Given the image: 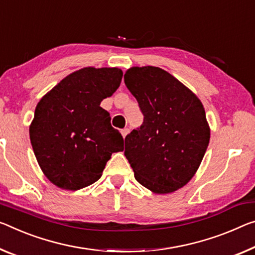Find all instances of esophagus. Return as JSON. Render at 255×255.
Returning <instances> with one entry per match:
<instances>
[{"mask_svg":"<svg viewBox=\"0 0 255 255\" xmlns=\"http://www.w3.org/2000/svg\"><path fill=\"white\" fill-rule=\"evenodd\" d=\"M128 132H129V129H128V128H124V129H121V135H123L124 138H125V137L127 136Z\"/></svg>","mask_w":255,"mask_h":255,"instance_id":"esophagus-1","label":"esophagus"}]
</instances>
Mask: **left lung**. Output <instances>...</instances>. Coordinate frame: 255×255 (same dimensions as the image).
I'll return each mask as SVG.
<instances>
[{"label": "left lung", "instance_id": "left-lung-1", "mask_svg": "<svg viewBox=\"0 0 255 255\" xmlns=\"http://www.w3.org/2000/svg\"><path fill=\"white\" fill-rule=\"evenodd\" d=\"M124 78L144 116L142 126L125 138V155L140 185L156 194L175 192L193 178L208 148L204 108L157 67H132Z\"/></svg>", "mask_w": 255, "mask_h": 255}]
</instances>
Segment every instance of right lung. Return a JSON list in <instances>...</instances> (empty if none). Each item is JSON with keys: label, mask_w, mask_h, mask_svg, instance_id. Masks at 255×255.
<instances>
[{"label": "right lung", "mask_w": 255, "mask_h": 255, "mask_svg": "<svg viewBox=\"0 0 255 255\" xmlns=\"http://www.w3.org/2000/svg\"><path fill=\"white\" fill-rule=\"evenodd\" d=\"M118 68H84L62 79L36 107L29 128L37 162L51 183L77 191L102 176L124 138L100 107L120 86Z\"/></svg>", "instance_id": "1"}]
</instances>
